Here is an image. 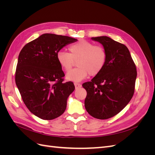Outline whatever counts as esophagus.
I'll list each match as a JSON object with an SVG mask.
<instances>
[{
	"instance_id": "1",
	"label": "esophagus",
	"mask_w": 155,
	"mask_h": 155,
	"mask_svg": "<svg viewBox=\"0 0 155 155\" xmlns=\"http://www.w3.org/2000/svg\"><path fill=\"white\" fill-rule=\"evenodd\" d=\"M74 86H75V88H76V89H78V88H80L81 87V84L78 83H74Z\"/></svg>"
}]
</instances>
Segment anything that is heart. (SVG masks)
Wrapping results in <instances>:
<instances>
[{
    "mask_svg": "<svg viewBox=\"0 0 155 155\" xmlns=\"http://www.w3.org/2000/svg\"><path fill=\"white\" fill-rule=\"evenodd\" d=\"M70 53L59 50L57 54L58 61L63 70L68 71L73 66L74 61H78V68L68 71L66 74L68 81L79 82L89 74L94 76L104 69L107 61V52L100 46L91 42L82 40L69 47Z\"/></svg>",
    "mask_w": 155,
    "mask_h": 155,
    "instance_id": "1",
    "label": "heart"
}]
</instances>
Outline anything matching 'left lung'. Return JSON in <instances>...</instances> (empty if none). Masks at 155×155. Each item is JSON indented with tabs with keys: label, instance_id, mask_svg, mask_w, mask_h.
<instances>
[{
	"label": "left lung",
	"instance_id": "obj_1",
	"mask_svg": "<svg viewBox=\"0 0 155 155\" xmlns=\"http://www.w3.org/2000/svg\"><path fill=\"white\" fill-rule=\"evenodd\" d=\"M107 52V61L101 72L91 81L83 84L87 91L85 107L97 119L105 120L118 114L132 98L137 72L126 46L107 36L92 37Z\"/></svg>",
	"mask_w": 155,
	"mask_h": 155
}]
</instances>
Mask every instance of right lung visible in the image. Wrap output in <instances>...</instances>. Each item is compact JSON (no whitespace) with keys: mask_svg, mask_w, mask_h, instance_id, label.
<instances>
[{"mask_svg":"<svg viewBox=\"0 0 155 155\" xmlns=\"http://www.w3.org/2000/svg\"><path fill=\"white\" fill-rule=\"evenodd\" d=\"M78 39L44 34L26 44L18 55L15 83L25 104L39 118L50 120L66 110L74 91L71 81L63 83L64 74L57 59L64 46Z\"/></svg>","mask_w":155,"mask_h":155,"instance_id":"1","label":"right lung"}]
</instances>
